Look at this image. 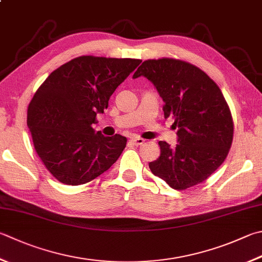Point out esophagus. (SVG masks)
Instances as JSON below:
<instances>
[{"instance_id":"obj_1","label":"esophagus","mask_w":262,"mask_h":262,"mask_svg":"<svg viewBox=\"0 0 262 262\" xmlns=\"http://www.w3.org/2000/svg\"><path fill=\"white\" fill-rule=\"evenodd\" d=\"M130 141L132 142L133 145H136V146H140V145H142L145 142V140L142 139V138H139V137H133V138H131Z\"/></svg>"}]
</instances>
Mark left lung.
I'll use <instances>...</instances> for the list:
<instances>
[{
    "label": "left lung",
    "mask_w": 262,
    "mask_h": 262,
    "mask_svg": "<svg viewBox=\"0 0 262 262\" xmlns=\"http://www.w3.org/2000/svg\"><path fill=\"white\" fill-rule=\"evenodd\" d=\"M145 76L173 117L178 145L160 141L161 155L149 163L152 174L177 190L199 185L223 164L233 142L234 123L223 92L199 67L172 58L149 59L133 78Z\"/></svg>",
    "instance_id": "left-lung-1"
}]
</instances>
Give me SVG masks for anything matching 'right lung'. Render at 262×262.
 Returning a JSON list of instances; mask_svg holds the SVG:
<instances>
[{"instance_id":"right-lung-1","label":"right lung","mask_w":262,"mask_h":262,"mask_svg":"<svg viewBox=\"0 0 262 262\" xmlns=\"http://www.w3.org/2000/svg\"><path fill=\"white\" fill-rule=\"evenodd\" d=\"M140 59L82 56L53 71L27 111L34 148L48 171L65 185H83L117 161L126 146L121 135L105 137L92 127L116 88Z\"/></svg>"}]
</instances>
